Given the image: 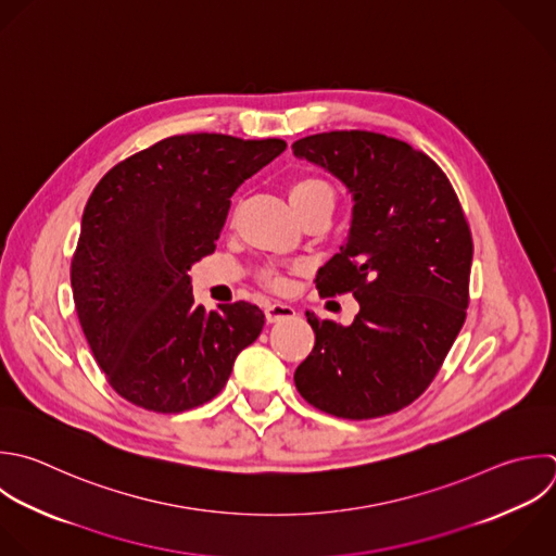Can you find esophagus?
<instances>
[{
  "label": "esophagus",
  "instance_id": "34e87169",
  "mask_svg": "<svg viewBox=\"0 0 556 556\" xmlns=\"http://www.w3.org/2000/svg\"><path fill=\"white\" fill-rule=\"evenodd\" d=\"M265 317H267L269 324H276V321H282V319L295 317V308L291 304H285V302H274L265 308Z\"/></svg>",
  "mask_w": 556,
  "mask_h": 556
}]
</instances>
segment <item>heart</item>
Segmentation results:
<instances>
[{
	"label": "heart",
	"instance_id": "obj_1",
	"mask_svg": "<svg viewBox=\"0 0 556 556\" xmlns=\"http://www.w3.org/2000/svg\"><path fill=\"white\" fill-rule=\"evenodd\" d=\"M289 202L298 215H304L319 206H334V191L317 176H300L289 185ZM263 282L271 289L285 287V280L276 269L263 271Z\"/></svg>",
	"mask_w": 556,
	"mask_h": 556
}]
</instances>
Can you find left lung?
<instances>
[{"instance_id":"8db88e82","label":"left lung","mask_w":556,"mask_h":556,"mask_svg":"<svg viewBox=\"0 0 556 556\" xmlns=\"http://www.w3.org/2000/svg\"><path fill=\"white\" fill-rule=\"evenodd\" d=\"M352 193V228L315 278L321 298L352 293L350 326L306 311L313 352L295 369L300 395L343 419H374L417 400L443 365L469 304L471 232L441 167L367 130L311 135L291 146Z\"/></svg>"}]
</instances>
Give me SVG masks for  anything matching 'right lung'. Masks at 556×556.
<instances>
[{
	"instance_id": "add662e5",
	"label": "right lung",
	"mask_w": 556,
	"mask_h": 556,
	"mask_svg": "<svg viewBox=\"0 0 556 556\" xmlns=\"http://www.w3.org/2000/svg\"><path fill=\"white\" fill-rule=\"evenodd\" d=\"M282 139L176 135L117 163L93 189L72 261L83 332L109 384L154 413L213 400L265 315L250 302L195 306L189 269L215 252L232 193Z\"/></svg>"
}]
</instances>
